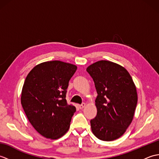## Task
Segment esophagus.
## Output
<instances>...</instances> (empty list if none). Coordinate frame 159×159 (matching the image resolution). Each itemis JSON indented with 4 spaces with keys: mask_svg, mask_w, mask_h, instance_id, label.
Instances as JSON below:
<instances>
[{
    "mask_svg": "<svg viewBox=\"0 0 159 159\" xmlns=\"http://www.w3.org/2000/svg\"><path fill=\"white\" fill-rule=\"evenodd\" d=\"M85 105H86V104L83 102L81 104H80V105H79V107L80 108V109H83V108L85 107Z\"/></svg>",
    "mask_w": 159,
    "mask_h": 159,
    "instance_id": "1",
    "label": "esophagus"
}]
</instances>
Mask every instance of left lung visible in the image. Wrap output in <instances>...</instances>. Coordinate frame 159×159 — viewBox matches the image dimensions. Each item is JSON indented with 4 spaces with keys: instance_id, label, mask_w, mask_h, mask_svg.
I'll list each match as a JSON object with an SVG mask.
<instances>
[{
    "instance_id": "8db88e82",
    "label": "left lung",
    "mask_w": 159,
    "mask_h": 159,
    "mask_svg": "<svg viewBox=\"0 0 159 159\" xmlns=\"http://www.w3.org/2000/svg\"><path fill=\"white\" fill-rule=\"evenodd\" d=\"M98 93L96 117L91 128L99 139H117L126 132L133 119L137 104L136 87L124 67L109 61H99L87 68Z\"/></svg>"
}]
</instances>
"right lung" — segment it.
<instances>
[{"label":"right lung","mask_w":159,"mask_h":159,"mask_svg":"<svg viewBox=\"0 0 159 159\" xmlns=\"http://www.w3.org/2000/svg\"><path fill=\"white\" fill-rule=\"evenodd\" d=\"M77 67L60 61L33 67L22 87L21 104L30 123L46 138L57 139L68 130L76 107L66 99L69 81Z\"/></svg>","instance_id":"add662e5"}]
</instances>
